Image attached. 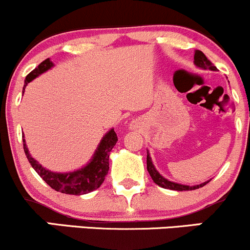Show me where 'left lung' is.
Returning a JSON list of instances; mask_svg holds the SVG:
<instances>
[{"mask_svg":"<svg viewBox=\"0 0 250 250\" xmlns=\"http://www.w3.org/2000/svg\"><path fill=\"white\" fill-rule=\"evenodd\" d=\"M193 62L197 67L203 69H210V71H215L216 67L210 62V60H208V58L203 54V52L201 50H195V57H193ZM146 167L148 173H150L151 178L152 181L155 182L157 186L164 188V189H170V190H177V191H188V190H196V189H200V188L204 187L207 183H209L210 181L204 182V183L200 184V186H184V184H179V183H175V182H171L169 179L164 178L158 171L156 170L155 165H153L152 161H151V157L150 153L147 152V157H146Z\"/></svg>","mask_w":250,"mask_h":250,"instance_id":"8db88e82","label":"left lung"}]
</instances>
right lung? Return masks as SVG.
Wrapping results in <instances>:
<instances>
[{
	"label": "right lung",
	"mask_w": 250,
	"mask_h": 250,
	"mask_svg": "<svg viewBox=\"0 0 250 250\" xmlns=\"http://www.w3.org/2000/svg\"><path fill=\"white\" fill-rule=\"evenodd\" d=\"M53 67V62L49 59H46L44 61L39 64L38 67L29 73L24 80L23 91L32 80H34L36 77L42 74L43 72L48 71ZM118 142V137L113 128H111L103 139L100 140L98 148L95 150L93 157H92L91 162L88 163L86 167H81V169L73 171V172L67 173H60V172H53L44 169L41 164L29 155V151L26 145V142L23 139V148L24 153H26L28 162L33 167L38 175L46 182L52 189L57 190L59 192L66 193V195H85L93 190L98 189L103 184L104 179H105L106 175H107L108 169V158H110V152L113 148L116 143Z\"/></svg>",
	"instance_id": "right-lung-1"
}]
</instances>
